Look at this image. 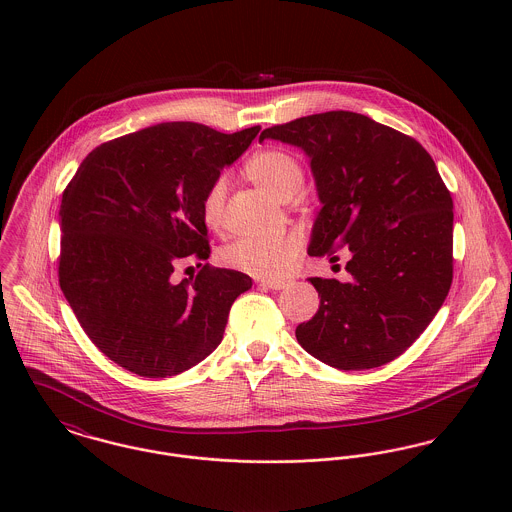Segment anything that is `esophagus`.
<instances>
[{
	"label": "esophagus",
	"mask_w": 512,
	"mask_h": 512,
	"mask_svg": "<svg viewBox=\"0 0 512 512\" xmlns=\"http://www.w3.org/2000/svg\"><path fill=\"white\" fill-rule=\"evenodd\" d=\"M258 286L264 290H284L288 286V282L284 280H258Z\"/></svg>",
	"instance_id": "obj_1"
}]
</instances>
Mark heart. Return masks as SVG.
I'll return each instance as SVG.
<instances>
[{
    "label": "heart",
    "mask_w": 512,
    "mask_h": 512,
    "mask_svg": "<svg viewBox=\"0 0 512 512\" xmlns=\"http://www.w3.org/2000/svg\"><path fill=\"white\" fill-rule=\"evenodd\" d=\"M248 177L280 201H288L299 191L303 183L301 163L290 151L264 149L250 157L246 163ZM226 197V177H219L207 189L203 197V220L209 228L219 230L222 220V205ZM303 240L297 232L270 236V238H238L222 248L220 260L232 270L276 280L284 278L292 270L293 262L301 252Z\"/></svg>",
    "instance_id": "1"
}]
</instances>
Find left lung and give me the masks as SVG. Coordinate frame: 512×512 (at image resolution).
Here are the masks:
<instances>
[{
	"mask_svg": "<svg viewBox=\"0 0 512 512\" xmlns=\"http://www.w3.org/2000/svg\"><path fill=\"white\" fill-rule=\"evenodd\" d=\"M264 140L309 159L321 211L307 254L351 250L349 282L309 278L321 301L297 325V343L339 370L394 361L432 323L453 278V201L434 159L414 138L343 110L268 128Z\"/></svg>",
	"mask_w": 512,
	"mask_h": 512,
	"instance_id": "left-lung-1",
	"label": "left lung"
}]
</instances>
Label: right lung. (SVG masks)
I'll list each match as a JSON object with an SVG mask.
<instances>
[{"label":"right lung","mask_w":512,"mask_h":512,"mask_svg":"<svg viewBox=\"0 0 512 512\" xmlns=\"http://www.w3.org/2000/svg\"><path fill=\"white\" fill-rule=\"evenodd\" d=\"M260 126L222 134L165 122L92 149L63 193L59 284L88 339L116 365L175 376L222 341L230 305L252 278L207 260L203 197Z\"/></svg>","instance_id":"obj_1"}]
</instances>
